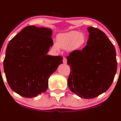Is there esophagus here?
Here are the masks:
<instances>
[{
	"label": "esophagus",
	"instance_id": "34e87169",
	"mask_svg": "<svg viewBox=\"0 0 121 121\" xmlns=\"http://www.w3.org/2000/svg\"><path fill=\"white\" fill-rule=\"evenodd\" d=\"M63 63H64V64H67V58H65V57H64L63 58Z\"/></svg>",
	"mask_w": 121,
	"mask_h": 121
}]
</instances>
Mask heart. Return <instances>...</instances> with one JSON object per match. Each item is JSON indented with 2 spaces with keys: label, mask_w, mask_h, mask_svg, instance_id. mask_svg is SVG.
Wrapping results in <instances>:
<instances>
[{
  "label": "heart",
  "mask_w": 121,
  "mask_h": 121,
  "mask_svg": "<svg viewBox=\"0 0 121 121\" xmlns=\"http://www.w3.org/2000/svg\"><path fill=\"white\" fill-rule=\"evenodd\" d=\"M57 44H54V49L58 50L59 47L64 49L69 48L71 51H77L81 49L86 43V36L79 31L72 30L64 33L60 34L57 37Z\"/></svg>",
  "instance_id": "1"
}]
</instances>
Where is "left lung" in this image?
<instances>
[{
    "label": "left lung",
    "mask_w": 121,
    "mask_h": 121,
    "mask_svg": "<svg viewBox=\"0 0 121 121\" xmlns=\"http://www.w3.org/2000/svg\"><path fill=\"white\" fill-rule=\"evenodd\" d=\"M88 30L86 46L67 57L71 70L68 86L85 99L95 98L107 91L117 70L116 51L111 41L99 29L89 27Z\"/></svg>",
    "instance_id": "obj_1"
}]
</instances>
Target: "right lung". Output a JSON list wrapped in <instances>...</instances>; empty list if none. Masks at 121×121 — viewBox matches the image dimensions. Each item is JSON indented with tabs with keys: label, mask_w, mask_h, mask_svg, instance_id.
<instances>
[{
	"label": "right lung",
	"mask_w": 121,
	"mask_h": 121,
	"mask_svg": "<svg viewBox=\"0 0 121 121\" xmlns=\"http://www.w3.org/2000/svg\"><path fill=\"white\" fill-rule=\"evenodd\" d=\"M52 30L29 26L9 43L3 67L8 82L13 91L32 98L48 88L50 75L63 63L61 56L47 54L53 45Z\"/></svg>",
	"instance_id": "obj_1"
}]
</instances>
